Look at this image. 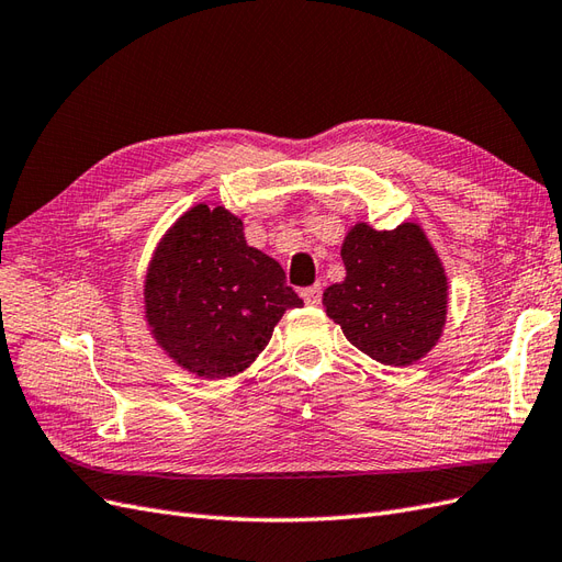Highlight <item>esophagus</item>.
I'll return each mask as SVG.
<instances>
[{
  "mask_svg": "<svg viewBox=\"0 0 562 562\" xmlns=\"http://www.w3.org/2000/svg\"><path fill=\"white\" fill-rule=\"evenodd\" d=\"M321 285L316 283V285H312V288H304L302 291V297H304V302L307 304H312V307H316V304H321Z\"/></svg>",
  "mask_w": 562,
  "mask_h": 562,
  "instance_id": "34e87169",
  "label": "esophagus"
}]
</instances>
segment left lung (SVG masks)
Returning a JSON list of instances; mask_svg holds the SVG:
<instances>
[{
  "label": "left lung",
  "instance_id": "8db88e82",
  "mask_svg": "<svg viewBox=\"0 0 562 562\" xmlns=\"http://www.w3.org/2000/svg\"><path fill=\"white\" fill-rule=\"evenodd\" d=\"M345 281L323 291L326 314L349 342L382 366H413L446 328V267L417 223L378 232L356 223L339 248Z\"/></svg>",
  "mask_w": 562,
  "mask_h": 562
}]
</instances>
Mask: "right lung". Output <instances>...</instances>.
Here are the masks:
<instances>
[{"label":"right lung","mask_w":562,"mask_h":562,"mask_svg":"<svg viewBox=\"0 0 562 562\" xmlns=\"http://www.w3.org/2000/svg\"><path fill=\"white\" fill-rule=\"evenodd\" d=\"M143 307L168 359L201 380H225L255 363L281 316L302 300L285 285L281 265L246 244L239 215L196 203L155 246Z\"/></svg>","instance_id":"1"}]
</instances>
